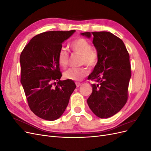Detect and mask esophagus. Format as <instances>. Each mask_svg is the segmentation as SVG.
<instances>
[{"instance_id":"esophagus-1","label":"esophagus","mask_w":151,"mask_h":151,"mask_svg":"<svg viewBox=\"0 0 151 151\" xmlns=\"http://www.w3.org/2000/svg\"><path fill=\"white\" fill-rule=\"evenodd\" d=\"M76 87H77V88H79V87H80V86H81V84L80 83H77V82H76Z\"/></svg>"}]
</instances>
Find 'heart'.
Returning <instances> with one entry per match:
<instances>
[{
  "label": "heart",
  "mask_w": 151,
  "mask_h": 151,
  "mask_svg": "<svg viewBox=\"0 0 151 151\" xmlns=\"http://www.w3.org/2000/svg\"><path fill=\"white\" fill-rule=\"evenodd\" d=\"M70 48L73 52L81 55L80 65L93 68L97 64L98 55L95 50L92 48L91 43L83 38H79L70 44ZM57 60L59 65L65 68L68 64L69 55L67 50L61 48L58 52ZM88 75V70L84 67L70 68L63 73V77L66 79L79 81L83 79Z\"/></svg>",
  "instance_id": "obj_1"
}]
</instances>
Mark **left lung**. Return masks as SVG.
I'll return each mask as SVG.
<instances>
[{
  "mask_svg": "<svg viewBox=\"0 0 151 151\" xmlns=\"http://www.w3.org/2000/svg\"><path fill=\"white\" fill-rule=\"evenodd\" d=\"M98 55V61L88 79L93 92L87 100L91 110L100 118L115 115L124 106L128 98L131 77L130 56L123 41L107 31L86 32Z\"/></svg>",
  "mask_w": 151,
  "mask_h": 151,
  "instance_id": "1",
  "label": "left lung"
}]
</instances>
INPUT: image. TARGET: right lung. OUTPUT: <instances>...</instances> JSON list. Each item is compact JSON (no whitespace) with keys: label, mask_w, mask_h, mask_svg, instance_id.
Returning <instances> with one entry per match:
<instances>
[{"label":"right lung","mask_w":151,"mask_h":151,"mask_svg":"<svg viewBox=\"0 0 151 151\" xmlns=\"http://www.w3.org/2000/svg\"><path fill=\"white\" fill-rule=\"evenodd\" d=\"M75 32L40 33L30 40L21 54V83L31 110L42 119L53 121L60 118L76 88L72 80H60L57 60L62 43Z\"/></svg>","instance_id":"add662e5"}]
</instances>
